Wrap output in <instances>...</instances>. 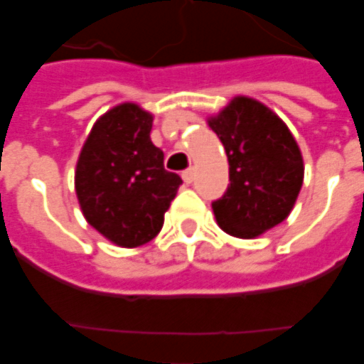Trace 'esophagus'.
I'll return each mask as SVG.
<instances>
[{
  "label": "esophagus",
  "mask_w": 364,
  "mask_h": 364,
  "mask_svg": "<svg viewBox=\"0 0 364 364\" xmlns=\"http://www.w3.org/2000/svg\"><path fill=\"white\" fill-rule=\"evenodd\" d=\"M182 180H184L186 184H192V182H194V170L192 168L184 170V172H182Z\"/></svg>",
  "instance_id": "esophagus-1"
}]
</instances>
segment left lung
Here are the masks:
<instances>
[{
    "instance_id": "left-lung-1",
    "label": "left lung",
    "mask_w": 364,
    "mask_h": 364,
    "mask_svg": "<svg viewBox=\"0 0 364 364\" xmlns=\"http://www.w3.org/2000/svg\"><path fill=\"white\" fill-rule=\"evenodd\" d=\"M229 161V186L211 202L219 228L252 239L282 223L304 182V161L284 121L257 100L233 97L208 119Z\"/></svg>"
}]
</instances>
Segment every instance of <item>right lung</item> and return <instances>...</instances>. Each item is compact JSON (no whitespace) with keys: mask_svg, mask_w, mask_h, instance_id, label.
<instances>
[{"mask_svg":"<svg viewBox=\"0 0 364 364\" xmlns=\"http://www.w3.org/2000/svg\"><path fill=\"white\" fill-rule=\"evenodd\" d=\"M153 115L136 104L104 113L76 164V196L86 221L112 243L139 247L159 235L182 178L164 170L151 141Z\"/></svg>","mask_w":364,"mask_h":364,"instance_id":"1","label":"right lung"}]
</instances>
